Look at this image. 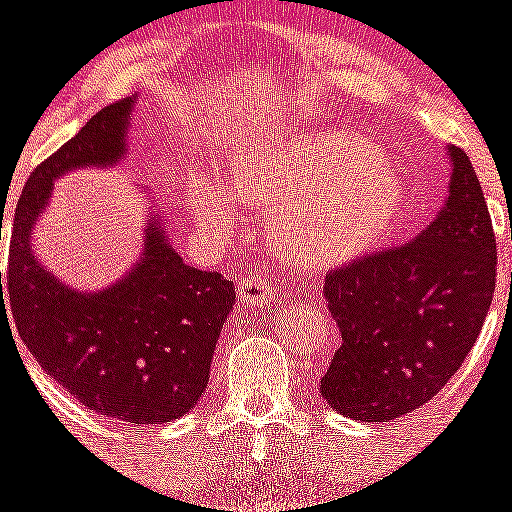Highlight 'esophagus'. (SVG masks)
<instances>
[{
    "mask_svg": "<svg viewBox=\"0 0 512 512\" xmlns=\"http://www.w3.org/2000/svg\"><path fill=\"white\" fill-rule=\"evenodd\" d=\"M238 297L248 305H264V302H271L277 297V289H274V282L269 279L264 269H246L241 274V282H238Z\"/></svg>",
    "mask_w": 512,
    "mask_h": 512,
    "instance_id": "esophagus-1",
    "label": "esophagus"
}]
</instances>
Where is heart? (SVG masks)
<instances>
[{"label": "heart", "instance_id": "heart-1", "mask_svg": "<svg viewBox=\"0 0 512 512\" xmlns=\"http://www.w3.org/2000/svg\"><path fill=\"white\" fill-rule=\"evenodd\" d=\"M189 202L202 223L220 230L238 223L235 205L266 210L274 251L300 269H333L390 233L402 184L369 140L323 133L233 153L217 182L194 176Z\"/></svg>", "mask_w": 512, "mask_h": 512}]
</instances>
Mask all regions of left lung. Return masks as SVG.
<instances>
[{
  "instance_id": "1",
  "label": "left lung",
  "mask_w": 512,
  "mask_h": 512,
  "mask_svg": "<svg viewBox=\"0 0 512 512\" xmlns=\"http://www.w3.org/2000/svg\"><path fill=\"white\" fill-rule=\"evenodd\" d=\"M446 207L415 241L325 274L341 330L320 392L346 418L387 423L420 408L456 374L490 312L497 243L469 156L449 148Z\"/></svg>"
}]
</instances>
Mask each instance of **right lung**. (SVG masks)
Returning a JSON list of instances; mask_svg holds the SVG:
<instances>
[{
    "instance_id": "add662e5",
    "label": "right lung",
    "mask_w": 512,
    "mask_h": 512,
    "mask_svg": "<svg viewBox=\"0 0 512 512\" xmlns=\"http://www.w3.org/2000/svg\"><path fill=\"white\" fill-rule=\"evenodd\" d=\"M130 112L133 99L99 110L30 174L15 210L4 279L20 338L45 372L87 410L153 425L182 418L205 392L212 351L233 310V282L184 264L158 220L148 223L133 271L102 292L69 289L30 248V228L53 179L79 166L115 164L125 153Z\"/></svg>"
}]
</instances>
